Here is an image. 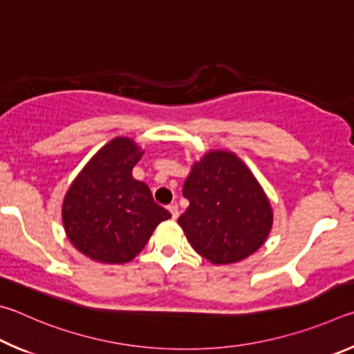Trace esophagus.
<instances>
[{"label":"esophagus","mask_w":354,"mask_h":354,"mask_svg":"<svg viewBox=\"0 0 354 354\" xmlns=\"http://www.w3.org/2000/svg\"><path fill=\"white\" fill-rule=\"evenodd\" d=\"M167 209H169L172 219H177L178 218V207L176 205V203H171V205L167 207Z\"/></svg>","instance_id":"obj_1"}]
</instances>
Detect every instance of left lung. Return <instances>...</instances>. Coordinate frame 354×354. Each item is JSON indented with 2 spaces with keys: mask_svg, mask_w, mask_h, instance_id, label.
<instances>
[{
  "mask_svg": "<svg viewBox=\"0 0 354 354\" xmlns=\"http://www.w3.org/2000/svg\"><path fill=\"white\" fill-rule=\"evenodd\" d=\"M189 201L178 225L193 249L213 264L250 257L268 239L274 214L268 196L239 157L209 151L183 185Z\"/></svg>",
  "mask_w": 354,
  "mask_h": 354,
  "instance_id": "obj_1",
  "label": "left lung"
}]
</instances>
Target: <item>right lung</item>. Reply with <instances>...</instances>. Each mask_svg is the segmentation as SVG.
Instances as JSON below:
<instances>
[{
	"label": "right lung",
	"mask_w": 354,
	"mask_h": 354,
	"mask_svg": "<svg viewBox=\"0 0 354 354\" xmlns=\"http://www.w3.org/2000/svg\"><path fill=\"white\" fill-rule=\"evenodd\" d=\"M141 157L133 140L116 136L93 155L66 191L62 205L66 236L97 263H129L160 222L171 218L153 202L147 185L132 176Z\"/></svg>",
	"instance_id": "obj_1"
}]
</instances>
